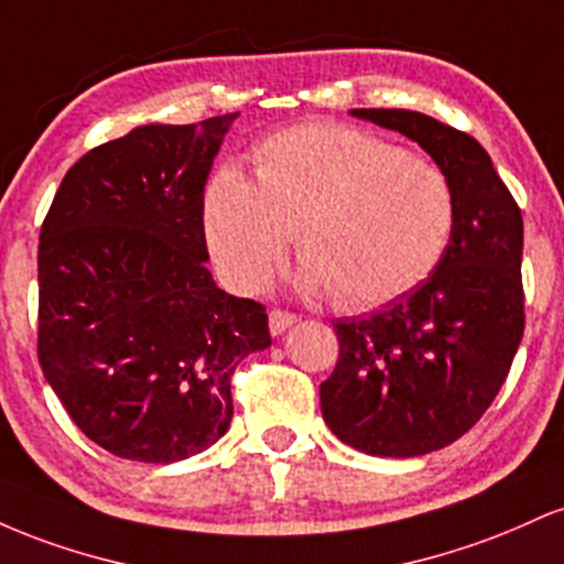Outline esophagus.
Returning <instances> with one entry per match:
<instances>
[{
  "label": "esophagus",
  "mask_w": 564,
  "mask_h": 564,
  "mask_svg": "<svg viewBox=\"0 0 564 564\" xmlns=\"http://www.w3.org/2000/svg\"><path fill=\"white\" fill-rule=\"evenodd\" d=\"M296 323V315L286 313V310H270V334L281 336L286 328H291Z\"/></svg>",
  "instance_id": "obj_1"
}]
</instances>
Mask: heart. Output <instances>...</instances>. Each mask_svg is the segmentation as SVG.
Instances as JSON below:
<instances>
[{
    "mask_svg": "<svg viewBox=\"0 0 564 564\" xmlns=\"http://www.w3.org/2000/svg\"><path fill=\"white\" fill-rule=\"evenodd\" d=\"M254 170L251 183L219 166L200 206L206 249L230 289L260 291L296 236L304 294L373 310L422 286L448 251V174L379 134L294 127L257 148Z\"/></svg>",
    "mask_w": 564,
    "mask_h": 564,
    "instance_id": "heart-1",
    "label": "heart"
}]
</instances>
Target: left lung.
<instances>
[{"label": "left lung", "mask_w": 564, "mask_h": 564, "mask_svg": "<svg viewBox=\"0 0 564 564\" xmlns=\"http://www.w3.org/2000/svg\"><path fill=\"white\" fill-rule=\"evenodd\" d=\"M349 113L430 153L456 193V228L422 286L368 318L334 323L339 360L321 384V411L355 451L424 456L480 422L507 381L525 332L522 215L467 132L403 108Z\"/></svg>", "instance_id": "1"}]
</instances>
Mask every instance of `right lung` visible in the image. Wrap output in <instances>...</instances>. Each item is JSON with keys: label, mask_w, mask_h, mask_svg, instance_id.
Segmentation results:
<instances>
[{"label": "right lung", "mask_w": 564, "mask_h": 564, "mask_svg": "<svg viewBox=\"0 0 564 564\" xmlns=\"http://www.w3.org/2000/svg\"><path fill=\"white\" fill-rule=\"evenodd\" d=\"M238 113L145 124L70 166L39 232V366L74 424L129 462L206 451L268 315L206 270L204 185Z\"/></svg>", "instance_id": "1"}]
</instances>
